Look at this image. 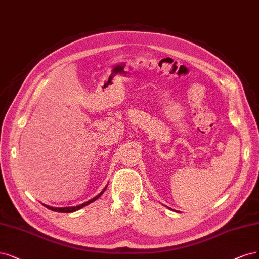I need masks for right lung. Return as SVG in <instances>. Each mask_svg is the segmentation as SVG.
<instances>
[{"label":"right lung","instance_id":"1","mask_svg":"<svg viewBox=\"0 0 259 259\" xmlns=\"http://www.w3.org/2000/svg\"><path fill=\"white\" fill-rule=\"evenodd\" d=\"M107 186L108 185H106L104 189H103V191L99 194V195H96L94 198H92V199H90V200H88V201H85L84 203H81V204H79V206H76V207H65V208H55V207H50V206H47V204H44L45 207L46 208H48L49 210H52V211H56V212H61V213H72V212H75V211H77V210H80V209H82L83 207H85V206H88L89 203H92L93 201H95L96 199H99L101 196L103 195V193L106 191V189H107Z\"/></svg>","mask_w":259,"mask_h":259}]
</instances>
